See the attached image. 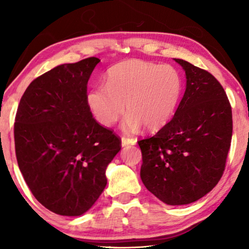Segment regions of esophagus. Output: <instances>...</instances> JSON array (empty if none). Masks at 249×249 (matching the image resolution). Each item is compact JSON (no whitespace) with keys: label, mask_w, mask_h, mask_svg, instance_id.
I'll return each mask as SVG.
<instances>
[{"label":"esophagus","mask_w":249,"mask_h":249,"mask_svg":"<svg viewBox=\"0 0 249 249\" xmlns=\"http://www.w3.org/2000/svg\"><path fill=\"white\" fill-rule=\"evenodd\" d=\"M136 142V140L134 138H129V137H122V146H126V145H135Z\"/></svg>","instance_id":"1"}]
</instances>
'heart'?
Segmentation results:
<instances>
[{"mask_svg":"<svg viewBox=\"0 0 249 249\" xmlns=\"http://www.w3.org/2000/svg\"><path fill=\"white\" fill-rule=\"evenodd\" d=\"M183 90V81L176 68L158 66L140 59H129L109 68L105 86L92 88L88 104L103 126L114 125L128 113L124 128L135 132L162 128L174 116Z\"/></svg>","mask_w":249,"mask_h":249,"instance_id":"obj_1","label":"heart"}]
</instances>
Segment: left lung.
<instances>
[{
	"label": "left lung",
	"mask_w": 249,
	"mask_h": 249,
	"mask_svg": "<svg viewBox=\"0 0 249 249\" xmlns=\"http://www.w3.org/2000/svg\"><path fill=\"white\" fill-rule=\"evenodd\" d=\"M187 75V88L170 122L138 141L141 178L147 190L169 205L201 199L225 170L233 120L224 89L214 75L175 59Z\"/></svg>",
	"instance_id": "1"
}]
</instances>
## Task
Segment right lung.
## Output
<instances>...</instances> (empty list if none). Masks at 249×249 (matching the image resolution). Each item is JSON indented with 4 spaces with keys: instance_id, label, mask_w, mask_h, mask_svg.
Segmentation results:
<instances>
[{
    "instance_id": "obj_1",
    "label": "right lung",
    "mask_w": 249,
    "mask_h": 249,
    "mask_svg": "<svg viewBox=\"0 0 249 249\" xmlns=\"http://www.w3.org/2000/svg\"><path fill=\"white\" fill-rule=\"evenodd\" d=\"M100 61L86 58L39 75L16 112L19 170L36 200L59 215H82L95 203L107 182V167L122 148L88 104V81Z\"/></svg>"
}]
</instances>
